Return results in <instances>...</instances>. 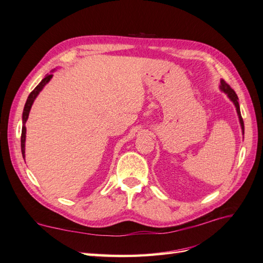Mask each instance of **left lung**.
Instances as JSON below:
<instances>
[{"instance_id": "8db88e82", "label": "left lung", "mask_w": 263, "mask_h": 263, "mask_svg": "<svg viewBox=\"0 0 263 263\" xmlns=\"http://www.w3.org/2000/svg\"><path fill=\"white\" fill-rule=\"evenodd\" d=\"M220 90L226 93L228 95V98L230 99V101H232L234 104H235V107H236V110H237V114H238V118H239V122H240V126H241V130H242V135L245 134V125H243V121H242V117H241V113H240V107H239V103H238V97L237 94L235 93V91L230 87L229 84H227L224 80H220Z\"/></svg>"}]
</instances>
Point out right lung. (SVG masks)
Instances as JSON below:
<instances>
[{"label": "right lung", "instance_id": "right-lung-1", "mask_svg": "<svg viewBox=\"0 0 263 263\" xmlns=\"http://www.w3.org/2000/svg\"><path fill=\"white\" fill-rule=\"evenodd\" d=\"M51 78H52V73L47 74L43 79L42 82L39 83L35 87V89L30 92V94L28 95V98H27V101L25 103V106H24V110H23V127H22V137H21L22 155H23L24 159H25V139H26V127H25V124H26L27 119H28V115H29V112H30L31 105H33V103H34L35 99L37 98V95L39 94V92H41L44 89V86L50 81Z\"/></svg>", "mask_w": 263, "mask_h": 263}]
</instances>
